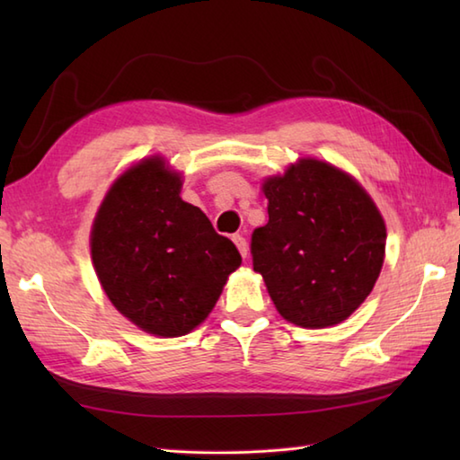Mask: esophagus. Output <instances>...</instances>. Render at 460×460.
I'll list each match as a JSON object with an SVG mask.
<instances>
[{"mask_svg": "<svg viewBox=\"0 0 460 460\" xmlns=\"http://www.w3.org/2000/svg\"><path fill=\"white\" fill-rule=\"evenodd\" d=\"M233 243H235V245H237V249H239V252H241V257H243V259H247V255H249L247 239L243 237L241 233H235V235H233Z\"/></svg>", "mask_w": 460, "mask_h": 460, "instance_id": "obj_1", "label": "esophagus"}]
</instances>
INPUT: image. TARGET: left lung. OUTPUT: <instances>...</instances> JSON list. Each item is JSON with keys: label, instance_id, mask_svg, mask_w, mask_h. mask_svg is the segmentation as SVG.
I'll return each instance as SVG.
<instances>
[{"label": "left lung", "instance_id": "left-lung-1", "mask_svg": "<svg viewBox=\"0 0 460 460\" xmlns=\"http://www.w3.org/2000/svg\"><path fill=\"white\" fill-rule=\"evenodd\" d=\"M269 223L252 231V269L280 316L302 328L346 320L384 265L385 225L361 185L318 160L262 183Z\"/></svg>", "mask_w": 460, "mask_h": 460}]
</instances>
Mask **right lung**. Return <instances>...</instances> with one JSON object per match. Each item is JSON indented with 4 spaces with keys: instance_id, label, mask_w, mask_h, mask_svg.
<instances>
[{
    "instance_id": "add662e5",
    "label": "right lung",
    "mask_w": 460,
    "mask_h": 460,
    "mask_svg": "<svg viewBox=\"0 0 460 460\" xmlns=\"http://www.w3.org/2000/svg\"><path fill=\"white\" fill-rule=\"evenodd\" d=\"M180 175L160 158L134 165L106 193L91 251L116 310L155 336L188 334L208 318L239 269L233 243L180 198Z\"/></svg>"
}]
</instances>
